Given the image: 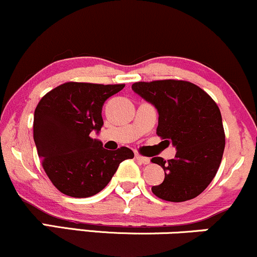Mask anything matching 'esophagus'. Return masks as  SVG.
Wrapping results in <instances>:
<instances>
[{
    "label": "esophagus",
    "mask_w": 257,
    "mask_h": 257,
    "mask_svg": "<svg viewBox=\"0 0 257 257\" xmlns=\"http://www.w3.org/2000/svg\"><path fill=\"white\" fill-rule=\"evenodd\" d=\"M136 159H137L140 162H142L143 165H149L150 164V159L149 158H144V156L138 155V154H136Z\"/></svg>",
    "instance_id": "34e87169"
}]
</instances>
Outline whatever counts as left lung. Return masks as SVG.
Here are the masks:
<instances>
[{"mask_svg": "<svg viewBox=\"0 0 257 257\" xmlns=\"http://www.w3.org/2000/svg\"><path fill=\"white\" fill-rule=\"evenodd\" d=\"M132 90L158 109L156 134L177 149L167 162L152 159L165 171L164 182L153 186V194L170 202L197 197L214 179L224 154L219 107L200 86L185 80L138 81Z\"/></svg>", "mask_w": 257, "mask_h": 257, "instance_id": "obj_1", "label": "left lung"}]
</instances>
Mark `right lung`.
I'll return each instance as SVG.
<instances>
[{"mask_svg": "<svg viewBox=\"0 0 257 257\" xmlns=\"http://www.w3.org/2000/svg\"><path fill=\"white\" fill-rule=\"evenodd\" d=\"M125 84L68 83L56 86L38 102L33 116V140L45 173L54 186L71 197L98 194L123 160L135 154L126 147L107 150L92 140L103 126L102 107Z\"/></svg>", "mask_w": 257, "mask_h": 257, "instance_id": "obj_1", "label": "right lung"}]
</instances>
